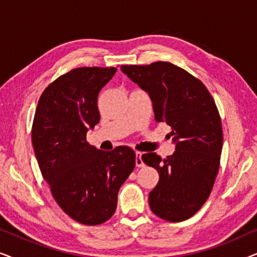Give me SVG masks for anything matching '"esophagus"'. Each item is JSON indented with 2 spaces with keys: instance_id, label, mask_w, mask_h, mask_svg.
I'll list each match as a JSON object with an SVG mask.
<instances>
[{
  "instance_id": "1",
  "label": "esophagus",
  "mask_w": 257,
  "mask_h": 257,
  "mask_svg": "<svg viewBox=\"0 0 257 257\" xmlns=\"http://www.w3.org/2000/svg\"><path fill=\"white\" fill-rule=\"evenodd\" d=\"M143 153L142 152H136V166L137 167H143L144 165V161H143Z\"/></svg>"
}]
</instances>
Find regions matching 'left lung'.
Returning <instances> with one entry per match:
<instances>
[{
    "label": "left lung",
    "instance_id": "1",
    "mask_svg": "<svg viewBox=\"0 0 257 257\" xmlns=\"http://www.w3.org/2000/svg\"><path fill=\"white\" fill-rule=\"evenodd\" d=\"M120 69L149 93L154 119L170 126L175 144L166 159L154 152L142 157L159 173L151 209L170 222L187 220L208 199L219 172L223 135L215 101L201 80L170 62Z\"/></svg>",
    "mask_w": 257,
    "mask_h": 257
}]
</instances>
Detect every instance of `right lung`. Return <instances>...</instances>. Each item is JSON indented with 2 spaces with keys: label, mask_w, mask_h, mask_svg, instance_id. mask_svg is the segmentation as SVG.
<instances>
[{
  "label": "right lung",
  "mask_w": 257,
  "mask_h": 257,
  "mask_svg": "<svg viewBox=\"0 0 257 257\" xmlns=\"http://www.w3.org/2000/svg\"><path fill=\"white\" fill-rule=\"evenodd\" d=\"M115 68H77L43 91L35 112L31 139L38 166L58 206L77 222L104 223L136 166L128 146L106 152L91 146L86 133L100 120L98 94Z\"/></svg>",
  "instance_id": "obj_1"
}]
</instances>
